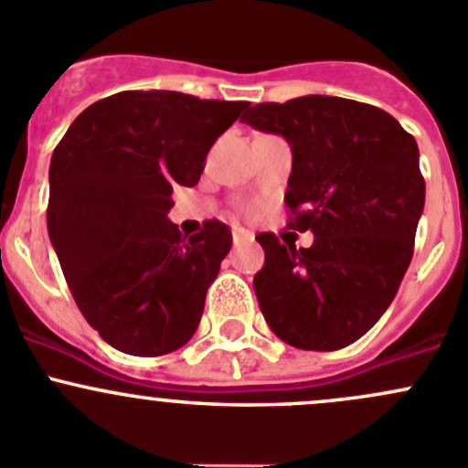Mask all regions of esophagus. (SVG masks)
<instances>
[{"label": "esophagus", "instance_id": "34e87169", "mask_svg": "<svg viewBox=\"0 0 468 468\" xmlns=\"http://www.w3.org/2000/svg\"><path fill=\"white\" fill-rule=\"evenodd\" d=\"M244 242H253V235L249 233V230L238 229V226H235V229H233V244L238 247V244H244Z\"/></svg>", "mask_w": 468, "mask_h": 468}]
</instances>
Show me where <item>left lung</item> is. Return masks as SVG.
I'll return each mask as SVG.
<instances>
[{
	"label": "left lung",
	"instance_id": "obj_1",
	"mask_svg": "<svg viewBox=\"0 0 468 468\" xmlns=\"http://www.w3.org/2000/svg\"><path fill=\"white\" fill-rule=\"evenodd\" d=\"M242 122L290 143V226L314 235L310 249L256 238L264 319L303 351L348 346L389 308L412 261L426 201L417 140L389 112L325 94L256 103Z\"/></svg>",
	"mask_w": 468,
	"mask_h": 468
}]
</instances>
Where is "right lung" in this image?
<instances>
[{
    "label": "right lung",
    "mask_w": 468,
    "mask_h": 468,
    "mask_svg": "<svg viewBox=\"0 0 468 468\" xmlns=\"http://www.w3.org/2000/svg\"><path fill=\"white\" fill-rule=\"evenodd\" d=\"M249 101L126 90L88 106L56 144L47 230L69 292L103 342L155 357L190 342L230 251L229 226L192 238L167 219Z\"/></svg>",
    "instance_id": "1"
}]
</instances>
